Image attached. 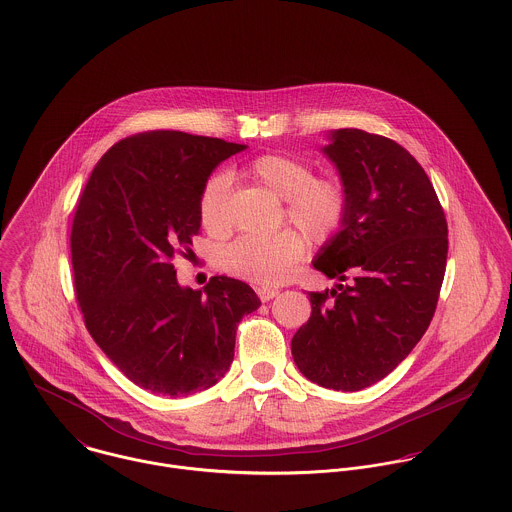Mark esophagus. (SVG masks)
Returning a JSON list of instances; mask_svg holds the SVG:
<instances>
[{
    "instance_id": "34e87169",
    "label": "esophagus",
    "mask_w": 512,
    "mask_h": 512,
    "mask_svg": "<svg viewBox=\"0 0 512 512\" xmlns=\"http://www.w3.org/2000/svg\"><path fill=\"white\" fill-rule=\"evenodd\" d=\"M256 293H258V297L262 299V301H270V299H274L280 290H276V288H268V286H260V288H256Z\"/></svg>"
}]
</instances>
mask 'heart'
<instances>
[{
	"label": "heart",
	"instance_id": "heart-1",
	"mask_svg": "<svg viewBox=\"0 0 512 512\" xmlns=\"http://www.w3.org/2000/svg\"><path fill=\"white\" fill-rule=\"evenodd\" d=\"M246 175L284 201V219L309 240L327 242L345 224L349 193L335 177H315L309 163L286 153H262L246 165ZM228 177L211 175L199 193V220L203 228L222 238L232 230L228 209ZM305 240L292 228L270 236H240L219 254L220 268L256 284H280L292 276L303 258Z\"/></svg>",
	"mask_w": 512,
	"mask_h": 512
}]
</instances>
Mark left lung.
Segmentation results:
<instances>
[{
  "label": "left lung",
  "instance_id": "obj_1",
  "mask_svg": "<svg viewBox=\"0 0 512 512\" xmlns=\"http://www.w3.org/2000/svg\"><path fill=\"white\" fill-rule=\"evenodd\" d=\"M323 153L349 193L343 228L315 270L337 278L311 292L293 361L319 386L355 392L382 380L418 345L436 313L447 262V220L422 165L394 140L345 128Z\"/></svg>",
  "mask_w": 512,
  "mask_h": 512
}]
</instances>
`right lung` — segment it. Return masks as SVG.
Wrapping results in <instances>:
<instances>
[{
    "mask_svg": "<svg viewBox=\"0 0 512 512\" xmlns=\"http://www.w3.org/2000/svg\"><path fill=\"white\" fill-rule=\"evenodd\" d=\"M246 149L173 130L134 134L92 169L71 230L74 293L84 325L134 384L187 396L219 382L236 327L260 307L254 290L215 276L177 284L173 258L199 234V193L213 169Z\"/></svg>",
    "mask_w": 512,
    "mask_h": 512,
    "instance_id": "add662e5",
    "label": "right lung"
}]
</instances>
